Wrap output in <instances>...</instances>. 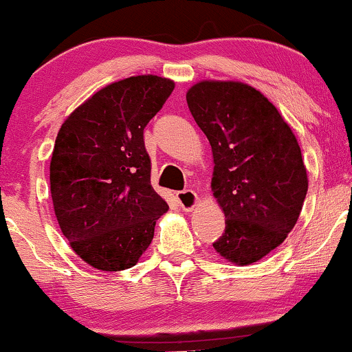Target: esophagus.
<instances>
[{"mask_svg":"<svg viewBox=\"0 0 352 352\" xmlns=\"http://www.w3.org/2000/svg\"><path fill=\"white\" fill-rule=\"evenodd\" d=\"M177 200H179L180 206L184 208V211H193L195 206L198 205V201H200V198H198V195L193 192V190H184V192H179L177 193Z\"/></svg>","mask_w":352,"mask_h":352,"instance_id":"34e87169","label":"esophagus"}]
</instances>
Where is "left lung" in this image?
Returning a JSON list of instances; mask_svg holds the SVG:
<instances>
[{
  "label": "left lung",
  "instance_id": "left-lung-1",
  "mask_svg": "<svg viewBox=\"0 0 352 352\" xmlns=\"http://www.w3.org/2000/svg\"><path fill=\"white\" fill-rule=\"evenodd\" d=\"M187 103L211 146V192L226 218L213 248L231 264L251 265L287 239L302 213L308 175L298 141L248 83L201 80Z\"/></svg>",
  "mask_w": 352,
  "mask_h": 352
}]
</instances>
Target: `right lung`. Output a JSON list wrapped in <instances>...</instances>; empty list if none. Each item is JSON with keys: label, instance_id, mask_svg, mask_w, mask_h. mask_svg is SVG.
Here are the masks:
<instances>
[{"label": "right lung", "instance_id": "add662e5", "mask_svg": "<svg viewBox=\"0 0 352 352\" xmlns=\"http://www.w3.org/2000/svg\"><path fill=\"white\" fill-rule=\"evenodd\" d=\"M175 82L135 75L107 85L58 129L50 195L62 234L80 259L103 272L138 264L168 205L151 185L144 128Z\"/></svg>", "mask_w": 352, "mask_h": 352}]
</instances>
